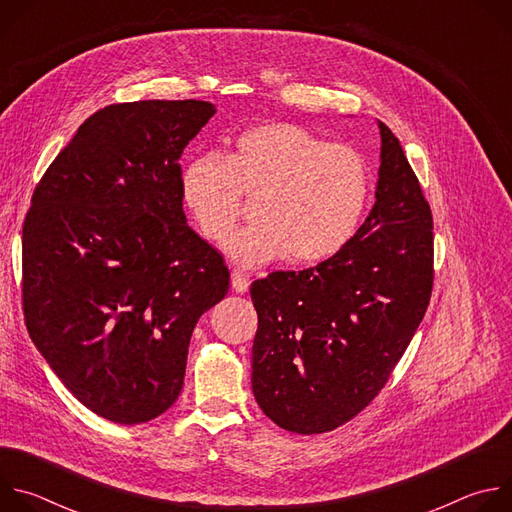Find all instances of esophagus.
Here are the masks:
<instances>
[{
	"label": "esophagus",
	"instance_id": "1",
	"mask_svg": "<svg viewBox=\"0 0 512 512\" xmlns=\"http://www.w3.org/2000/svg\"><path fill=\"white\" fill-rule=\"evenodd\" d=\"M231 285H233L237 294H245V291L249 289V279L243 271H233L231 273Z\"/></svg>",
	"mask_w": 512,
	"mask_h": 512
}]
</instances>
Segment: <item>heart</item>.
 Instances as JSON below:
<instances>
[{
	"mask_svg": "<svg viewBox=\"0 0 512 512\" xmlns=\"http://www.w3.org/2000/svg\"><path fill=\"white\" fill-rule=\"evenodd\" d=\"M180 194L200 233L227 241L245 196L259 198L257 225L233 237L227 253L243 267L289 257L314 265L338 255L358 233L373 194L371 166L352 145L285 121L241 131L227 160L202 156L180 174Z\"/></svg>",
	"mask_w": 512,
	"mask_h": 512,
	"instance_id": "obj_1",
	"label": "heart"
}]
</instances>
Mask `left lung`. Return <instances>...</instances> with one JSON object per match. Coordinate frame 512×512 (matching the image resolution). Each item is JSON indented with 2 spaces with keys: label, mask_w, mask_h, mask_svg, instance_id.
Returning a JSON list of instances; mask_svg holds the SVG:
<instances>
[{
  "label": "left lung",
  "mask_w": 512,
  "mask_h": 512,
  "mask_svg": "<svg viewBox=\"0 0 512 512\" xmlns=\"http://www.w3.org/2000/svg\"><path fill=\"white\" fill-rule=\"evenodd\" d=\"M379 129L377 200L354 239L316 267L251 285L253 395L287 431H332L371 405L429 306L431 208L399 139Z\"/></svg>",
  "instance_id": "8db88e82"
}]
</instances>
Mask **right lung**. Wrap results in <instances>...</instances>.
Masks as SVG:
<instances>
[{"label":"right lung","mask_w":512,"mask_h":512,"mask_svg":"<svg viewBox=\"0 0 512 512\" xmlns=\"http://www.w3.org/2000/svg\"><path fill=\"white\" fill-rule=\"evenodd\" d=\"M216 113L135 101L93 113L40 178L22 231L32 342L93 413L123 425L178 399L192 330L231 273L188 225L180 158Z\"/></svg>","instance_id":"obj_1"}]
</instances>
